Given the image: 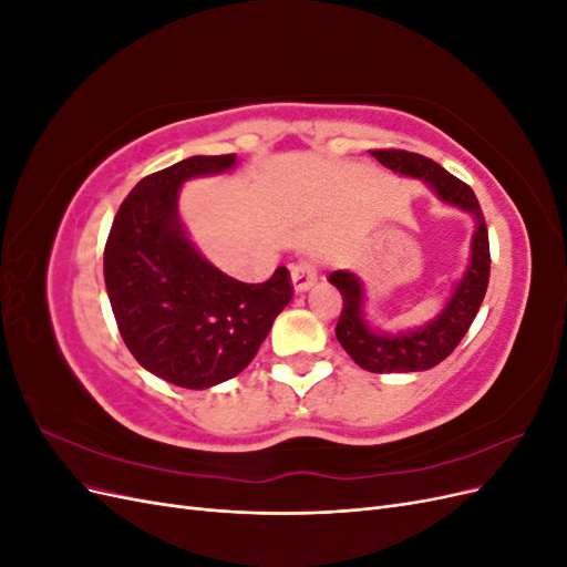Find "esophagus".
<instances>
[{
    "label": "esophagus",
    "mask_w": 567,
    "mask_h": 567,
    "mask_svg": "<svg viewBox=\"0 0 567 567\" xmlns=\"http://www.w3.org/2000/svg\"><path fill=\"white\" fill-rule=\"evenodd\" d=\"M317 279H319V271L312 260H300L290 267V281H293V288L298 290V293L310 290L317 284Z\"/></svg>",
    "instance_id": "obj_1"
}]
</instances>
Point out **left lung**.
<instances>
[{"instance_id": "1", "label": "left lung", "mask_w": 567, "mask_h": 567, "mask_svg": "<svg viewBox=\"0 0 567 567\" xmlns=\"http://www.w3.org/2000/svg\"><path fill=\"white\" fill-rule=\"evenodd\" d=\"M371 156L392 173L423 182L444 205L468 213L475 221L466 269L454 284L452 296L442 310L419 329L394 333L375 329L367 317V290L362 279L348 269L329 274V281L342 296L336 338L342 350L354 359V364L371 373L427 371L454 352L485 300L489 281V238L485 217L473 188L450 175L435 161L409 151H371Z\"/></svg>"}]
</instances>
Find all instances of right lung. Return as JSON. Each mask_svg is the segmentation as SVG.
Returning a JSON list of instances; mask_svg holds the SVG:
<instances>
[{"mask_svg":"<svg viewBox=\"0 0 567 567\" xmlns=\"http://www.w3.org/2000/svg\"><path fill=\"white\" fill-rule=\"evenodd\" d=\"M229 156H192L144 177L120 205L104 279L127 350L158 379L208 390L241 373L293 298L288 269L244 284L205 260L179 217V188L225 175Z\"/></svg>","mask_w":567,"mask_h":567,"instance_id":"right-lung-1","label":"right lung"}]
</instances>
